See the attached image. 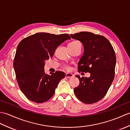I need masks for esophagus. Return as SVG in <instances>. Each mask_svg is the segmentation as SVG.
<instances>
[{
	"label": "esophagus",
	"mask_w": 130,
	"mask_h": 130,
	"mask_svg": "<svg viewBox=\"0 0 130 130\" xmlns=\"http://www.w3.org/2000/svg\"><path fill=\"white\" fill-rule=\"evenodd\" d=\"M74 75L72 74H69V73H66V77L69 78V79H70V78L74 77Z\"/></svg>",
	"instance_id": "esophagus-1"
}]
</instances>
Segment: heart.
<instances>
[{"label": "heart", "mask_w": 130, "mask_h": 130, "mask_svg": "<svg viewBox=\"0 0 130 130\" xmlns=\"http://www.w3.org/2000/svg\"><path fill=\"white\" fill-rule=\"evenodd\" d=\"M78 43H80L79 41H74L71 42V43H70L69 44H78ZM64 69H65V70H69V69H70V68H69V66H65L64 67Z\"/></svg>", "instance_id": "1"}]
</instances>
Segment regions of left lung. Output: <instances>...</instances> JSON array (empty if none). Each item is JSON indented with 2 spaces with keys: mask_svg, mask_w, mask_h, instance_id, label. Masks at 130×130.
I'll return each instance as SVG.
<instances>
[{
  "mask_svg": "<svg viewBox=\"0 0 130 130\" xmlns=\"http://www.w3.org/2000/svg\"><path fill=\"white\" fill-rule=\"evenodd\" d=\"M70 37L81 41L84 47L78 71L90 74L89 77L76 75L80 84L74 88V93L84 103H95L106 95L113 80L115 53L110 42L102 35L81 31Z\"/></svg>",
  "mask_w": 130,
  "mask_h": 130,
  "instance_id": "1",
  "label": "left lung"
}]
</instances>
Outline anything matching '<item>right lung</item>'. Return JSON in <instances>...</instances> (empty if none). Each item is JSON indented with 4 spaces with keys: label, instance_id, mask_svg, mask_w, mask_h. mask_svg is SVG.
Listing matches in <instances>:
<instances>
[{
    "label": "right lung",
    "instance_id": "obj_1",
    "mask_svg": "<svg viewBox=\"0 0 130 130\" xmlns=\"http://www.w3.org/2000/svg\"><path fill=\"white\" fill-rule=\"evenodd\" d=\"M71 39L67 34L38 32L24 38L18 44L13 62L16 78L26 98L36 103L46 102L54 95L64 72L45 73V61L54 55L56 49Z\"/></svg>",
    "mask_w": 130,
    "mask_h": 130
}]
</instances>
